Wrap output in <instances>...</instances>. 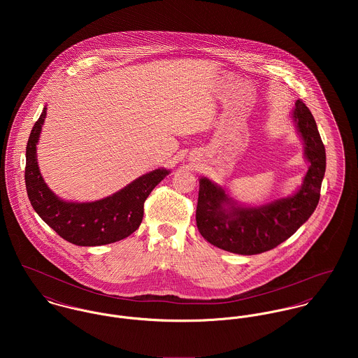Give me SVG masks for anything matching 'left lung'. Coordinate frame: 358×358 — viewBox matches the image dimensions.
I'll return each mask as SVG.
<instances>
[{
	"instance_id": "8db88e82",
	"label": "left lung",
	"mask_w": 358,
	"mask_h": 358,
	"mask_svg": "<svg viewBox=\"0 0 358 358\" xmlns=\"http://www.w3.org/2000/svg\"><path fill=\"white\" fill-rule=\"evenodd\" d=\"M292 120L308 162L303 182L292 196L262 205L240 204L224 187L208 178L200 179L196 220L212 245L238 255L270 251L288 240L317 208L327 165L325 148L302 101L295 103Z\"/></svg>"
}]
</instances>
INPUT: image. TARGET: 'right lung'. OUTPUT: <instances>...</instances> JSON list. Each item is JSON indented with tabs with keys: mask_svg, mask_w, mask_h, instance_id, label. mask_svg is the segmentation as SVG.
Instances as JSON below:
<instances>
[{
	"mask_svg": "<svg viewBox=\"0 0 358 358\" xmlns=\"http://www.w3.org/2000/svg\"><path fill=\"white\" fill-rule=\"evenodd\" d=\"M45 117L47 106L34 124L26 148L24 180L34 210L62 238L74 245H106L131 236L142 223L146 199L171 171L154 169L102 200L64 201L48 187L37 162V145Z\"/></svg>",
	"mask_w": 358,
	"mask_h": 358,
	"instance_id": "obj_1",
	"label": "right lung"
}]
</instances>
